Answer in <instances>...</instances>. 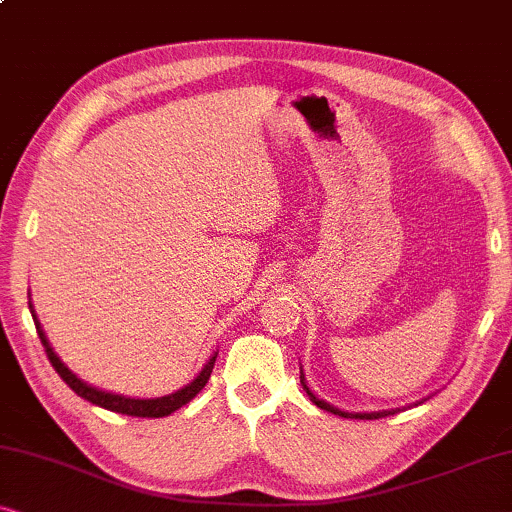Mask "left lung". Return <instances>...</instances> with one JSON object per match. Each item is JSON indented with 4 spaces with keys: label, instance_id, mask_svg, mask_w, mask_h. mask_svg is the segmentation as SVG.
Here are the masks:
<instances>
[{
    "label": "left lung",
    "instance_id": "obj_1",
    "mask_svg": "<svg viewBox=\"0 0 512 512\" xmlns=\"http://www.w3.org/2000/svg\"><path fill=\"white\" fill-rule=\"evenodd\" d=\"M301 383H304V376H301ZM304 390H306L308 397H311V401L315 403V406L322 408V410H329V413H334V415H341V417H355V420H380V417L394 415V410H383V413H343V410H338V408H334V406H329V403L320 401L318 397H315V394L306 387V383H304Z\"/></svg>",
    "mask_w": 512,
    "mask_h": 512
}]
</instances>
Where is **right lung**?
Segmentation results:
<instances>
[{
    "instance_id": "obj_1",
    "label": "right lung",
    "mask_w": 512,
    "mask_h": 512,
    "mask_svg": "<svg viewBox=\"0 0 512 512\" xmlns=\"http://www.w3.org/2000/svg\"><path fill=\"white\" fill-rule=\"evenodd\" d=\"M34 313V311H32ZM34 318V325H37L39 331V338L43 343V348H46V357L48 362L53 364V369L57 371V376H60L64 383H67L71 390H74L78 397L88 399L90 403H95V406H102L106 410H113V413H120V415H132V417H167L174 413V410L183 408L187 401H192L197 394L204 390V385L208 383V378H211L213 373V364H215V357L208 359V364L201 369V373L197 378L192 380L190 385L183 387V390H178L176 394H169V397H160V399H127V397H120V394H111V392H102V390H95V387L85 385L81 378H76L74 373H71L67 366H64L57 355L50 348L46 336H43V331L37 322V315H32Z\"/></svg>"
}]
</instances>
